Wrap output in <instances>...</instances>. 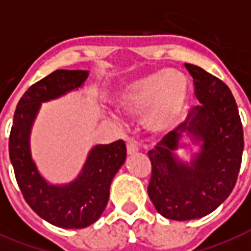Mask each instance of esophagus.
Returning <instances> with one entry per match:
<instances>
[{
  "label": "esophagus",
  "instance_id": "obj_1",
  "mask_svg": "<svg viewBox=\"0 0 251 251\" xmlns=\"http://www.w3.org/2000/svg\"><path fill=\"white\" fill-rule=\"evenodd\" d=\"M139 144L136 141L135 139H129L127 143V152L128 154H132V153H136L139 151Z\"/></svg>",
  "mask_w": 251,
  "mask_h": 251
}]
</instances>
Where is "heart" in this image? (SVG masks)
<instances>
[{"label":"heart","mask_w":251,"mask_h":251,"mask_svg":"<svg viewBox=\"0 0 251 251\" xmlns=\"http://www.w3.org/2000/svg\"><path fill=\"white\" fill-rule=\"evenodd\" d=\"M188 97L187 78L174 71H164L126 87L119 95V106L131 114L147 112V123L165 131L184 119Z\"/></svg>","instance_id":"obj_1"}]
</instances>
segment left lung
<instances>
[{
    "instance_id": "left-lung-1",
    "label": "left lung",
    "mask_w": 251,
    "mask_h": 251,
    "mask_svg": "<svg viewBox=\"0 0 251 251\" xmlns=\"http://www.w3.org/2000/svg\"><path fill=\"white\" fill-rule=\"evenodd\" d=\"M184 67L200 104L148 152L152 164L148 195L158 213L176 221L205 216L230 195L244 152L242 123L228 85L196 65ZM183 133L203 141L190 167L179 164L172 153Z\"/></svg>"
}]
</instances>
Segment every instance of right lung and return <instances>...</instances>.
I'll return each instance as SVG.
<instances>
[{
  "instance_id": "right-lung-1",
  "label": "right lung",
  "mask_w": 251,
  "mask_h": 251,
  "mask_svg": "<svg viewBox=\"0 0 251 251\" xmlns=\"http://www.w3.org/2000/svg\"><path fill=\"white\" fill-rule=\"evenodd\" d=\"M87 75V71L59 69L31 85L17 104L9 136V156L23 198L34 212L59 228H86L98 220L107 205L112 178L127 157L123 140L97 145L81 176L67 186L47 183L31 160L28 136L40 103L81 86Z\"/></svg>"
}]
</instances>
